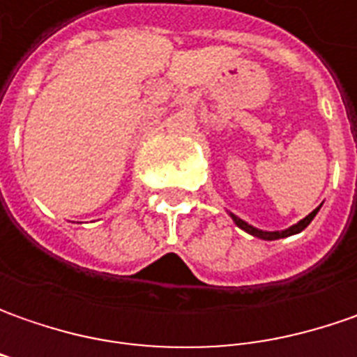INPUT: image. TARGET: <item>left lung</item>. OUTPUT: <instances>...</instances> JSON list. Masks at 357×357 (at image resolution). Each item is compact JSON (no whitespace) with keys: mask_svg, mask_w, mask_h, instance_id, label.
I'll return each instance as SVG.
<instances>
[{"mask_svg":"<svg viewBox=\"0 0 357 357\" xmlns=\"http://www.w3.org/2000/svg\"><path fill=\"white\" fill-rule=\"evenodd\" d=\"M318 211H320V206L316 208V211H312V213L306 216V218H302L298 225H294V227L286 228V230H282V232H264V230H258V228L250 227L248 222H244V220H240L238 216H234V214H230L232 216V220L236 222V227H240L242 230H246L248 234H252V236H256V238H262V240H278V238H284V236H292V234H298V232H302L304 228L308 227L310 222L314 220V216L318 214Z\"/></svg>","mask_w":357,"mask_h":357,"instance_id":"left-lung-1","label":"left lung"}]
</instances>
